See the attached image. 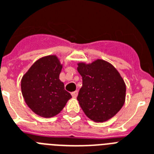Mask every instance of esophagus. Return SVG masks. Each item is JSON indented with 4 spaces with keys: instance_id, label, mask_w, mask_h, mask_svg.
I'll return each mask as SVG.
<instances>
[{
    "instance_id": "esophagus-1",
    "label": "esophagus",
    "mask_w": 154,
    "mask_h": 154,
    "mask_svg": "<svg viewBox=\"0 0 154 154\" xmlns=\"http://www.w3.org/2000/svg\"><path fill=\"white\" fill-rule=\"evenodd\" d=\"M71 95H72V97H77V95H78V92H77V91H74V92H73L71 93Z\"/></svg>"
}]
</instances>
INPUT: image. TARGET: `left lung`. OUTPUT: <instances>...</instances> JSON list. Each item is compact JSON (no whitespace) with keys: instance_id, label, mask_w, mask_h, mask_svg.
Here are the masks:
<instances>
[{"instance_id":"1","label":"left lung","mask_w":154,"mask_h":154,"mask_svg":"<svg viewBox=\"0 0 154 154\" xmlns=\"http://www.w3.org/2000/svg\"><path fill=\"white\" fill-rule=\"evenodd\" d=\"M82 87L77 96L81 109L94 122H105L119 112L125 103L126 84L111 63L97 59L77 63Z\"/></svg>"}]
</instances>
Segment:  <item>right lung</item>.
I'll list each match as a JSON object with an SVG mask.
<instances>
[{"label":"right lung","instance_id":"1","mask_svg":"<svg viewBox=\"0 0 154 154\" xmlns=\"http://www.w3.org/2000/svg\"><path fill=\"white\" fill-rule=\"evenodd\" d=\"M62 69L57 56H45L37 60L21 79L25 103L41 117L57 116L72 97L59 79Z\"/></svg>","mask_w":154,"mask_h":154}]
</instances>
